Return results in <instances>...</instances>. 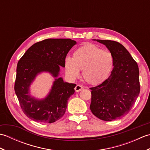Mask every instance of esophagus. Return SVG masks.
Returning <instances> with one entry per match:
<instances>
[{"mask_svg": "<svg viewBox=\"0 0 150 150\" xmlns=\"http://www.w3.org/2000/svg\"><path fill=\"white\" fill-rule=\"evenodd\" d=\"M82 89H83V87H82V86L79 85V84H77V85L75 86V90L76 92H79V91H81V90H82Z\"/></svg>", "mask_w": 150, "mask_h": 150, "instance_id": "obj_1", "label": "esophagus"}]
</instances>
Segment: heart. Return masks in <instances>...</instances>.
<instances>
[{
  "label": "heart",
  "mask_w": 150,
  "mask_h": 150,
  "mask_svg": "<svg viewBox=\"0 0 150 150\" xmlns=\"http://www.w3.org/2000/svg\"><path fill=\"white\" fill-rule=\"evenodd\" d=\"M66 74L75 79L82 70L84 80L91 85L103 83L109 77L113 67L111 54L91 44H86L75 50L73 58L66 57L64 62Z\"/></svg>",
  "instance_id": "obj_1"
}]
</instances>
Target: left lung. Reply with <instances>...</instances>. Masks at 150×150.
<instances>
[{
    "label": "left lung",
    "mask_w": 150,
    "mask_h": 150,
    "mask_svg": "<svg viewBox=\"0 0 150 150\" xmlns=\"http://www.w3.org/2000/svg\"><path fill=\"white\" fill-rule=\"evenodd\" d=\"M96 40L106 46L113 59L109 77L101 84L90 88V110L95 116L105 121L119 119L131 110L140 93L139 69L124 46L115 41Z\"/></svg>",
    "instance_id": "1"
}]
</instances>
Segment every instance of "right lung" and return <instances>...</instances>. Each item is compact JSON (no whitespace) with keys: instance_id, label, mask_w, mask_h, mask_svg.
<instances>
[{"instance_id":"right-lung-1","label":"right lung","mask_w":150,"mask_h":150,"mask_svg":"<svg viewBox=\"0 0 150 150\" xmlns=\"http://www.w3.org/2000/svg\"><path fill=\"white\" fill-rule=\"evenodd\" d=\"M76 44L69 39H45L31 46L18 62L15 91L22 111L30 119L52 123L64 115L76 84L59 77L60 66L64 68L67 53ZM42 72L50 73L54 81L47 96L37 98L30 93V86Z\"/></svg>"}]
</instances>
